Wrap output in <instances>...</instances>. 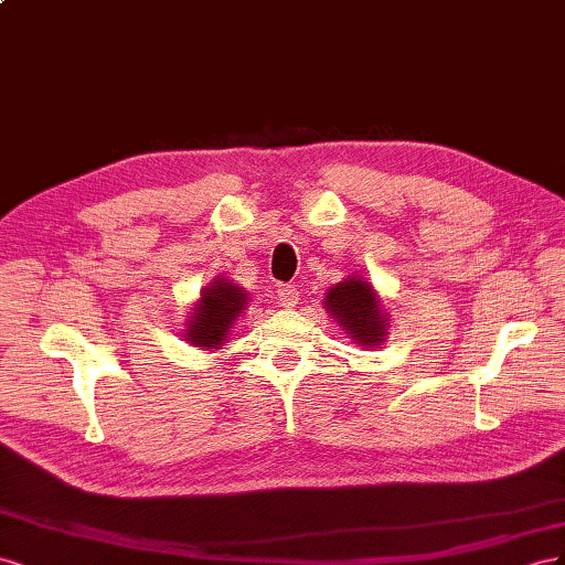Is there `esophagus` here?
Segmentation results:
<instances>
[{
    "instance_id": "1",
    "label": "esophagus",
    "mask_w": 565,
    "mask_h": 565,
    "mask_svg": "<svg viewBox=\"0 0 565 565\" xmlns=\"http://www.w3.org/2000/svg\"><path fill=\"white\" fill-rule=\"evenodd\" d=\"M277 305H279V308H286V310L296 308V305H298V288L281 284L277 288Z\"/></svg>"
}]
</instances>
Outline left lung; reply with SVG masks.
<instances>
[{
    "label": "left lung",
    "instance_id": "8db88e82",
    "mask_svg": "<svg viewBox=\"0 0 565 565\" xmlns=\"http://www.w3.org/2000/svg\"><path fill=\"white\" fill-rule=\"evenodd\" d=\"M324 308L350 335V341L364 350L379 348L388 338L391 315L381 305L374 284L360 274L333 284L324 296Z\"/></svg>",
    "mask_w": 565,
    "mask_h": 565
}]
</instances>
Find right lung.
Listing matches in <instances>:
<instances>
[{"instance_id":"1","label":"right lung","mask_w":565,"mask_h":565,"mask_svg":"<svg viewBox=\"0 0 565 565\" xmlns=\"http://www.w3.org/2000/svg\"><path fill=\"white\" fill-rule=\"evenodd\" d=\"M248 308V294L227 277H215L201 288L199 300L184 321V341L199 350H220L236 319Z\"/></svg>"}]
</instances>
